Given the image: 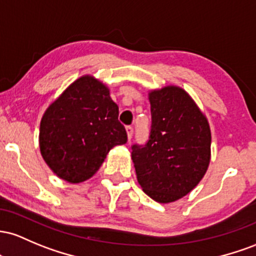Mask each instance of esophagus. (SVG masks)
Returning <instances> with one entry per match:
<instances>
[{
	"label": "esophagus",
	"instance_id": "1",
	"mask_svg": "<svg viewBox=\"0 0 256 256\" xmlns=\"http://www.w3.org/2000/svg\"><path fill=\"white\" fill-rule=\"evenodd\" d=\"M126 130H127L128 142H130V139L133 138V127H132V126H127V127H126Z\"/></svg>",
	"mask_w": 256,
	"mask_h": 256
}]
</instances>
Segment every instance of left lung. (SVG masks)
<instances>
[{
	"label": "left lung",
	"mask_w": 256,
	"mask_h": 256,
	"mask_svg": "<svg viewBox=\"0 0 256 256\" xmlns=\"http://www.w3.org/2000/svg\"><path fill=\"white\" fill-rule=\"evenodd\" d=\"M151 133L146 145H133L132 160L142 191L158 203H172L194 190L210 163L212 133L206 114L178 86L148 92Z\"/></svg>",
	"instance_id": "left-lung-1"
}]
</instances>
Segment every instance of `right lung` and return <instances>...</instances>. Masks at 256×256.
Masks as SVG:
<instances>
[{"mask_svg": "<svg viewBox=\"0 0 256 256\" xmlns=\"http://www.w3.org/2000/svg\"><path fill=\"white\" fill-rule=\"evenodd\" d=\"M38 142L43 160L60 179H90L108 151L127 142L108 86L90 74L71 83L43 114Z\"/></svg>", "mask_w": 256, "mask_h": 256, "instance_id": "obj_1", "label": "right lung"}]
</instances>
